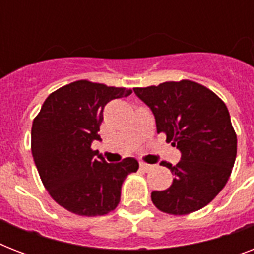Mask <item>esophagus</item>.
<instances>
[{"mask_svg":"<svg viewBox=\"0 0 254 254\" xmlns=\"http://www.w3.org/2000/svg\"><path fill=\"white\" fill-rule=\"evenodd\" d=\"M151 167H153V165H149V163H145V162L139 163V169L143 170V171H149Z\"/></svg>","mask_w":254,"mask_h":254,"instance_id":"34e87169","label":"esophagus"}]
</instances>
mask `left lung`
<instances>
[{"label":"left lung","mask_w":254,"mask_h":254,"mask_svg":"<svg viewBox=\"0 0 254 254\" xmlns=\"http://www.w3.org/2000/svg\"><path fill=\"white\" fill-rule=\"evenodd\" d=\"M133 89L153 112L157 131L165 133L182 154L175 166L162 162L173 173V185L151 192L154 205L170 215L205 207L228 182L237 154V137L225 104L191 80Z\"/></svg>","instance_id":"obj_1"}]
</instances>
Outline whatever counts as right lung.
Returning <instances> with one entry per match:
<instances>
[{"label":"right lung","instance_id":"right-lung-1","mask_svg":"<svg viewBox=\"0 0 254 254\" xmlns=\"http://www.w3.org/2000/svg\"><path fill=\"white\" fill-rule=\"evenodd\" d=\"M127 88L77 80L46 99L31 127V153L46 190L67 211L81 216L107 215L119 205L125 178L138 170L134 158L119 163L97 159L91 149L101 141L104 108L127 97Z\"/></svg>","mask_w":254,"mask_h":254}]
</instances>
